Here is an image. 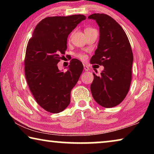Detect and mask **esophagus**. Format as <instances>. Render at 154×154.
Segmentation results:
<instances>
[{"mask_svg": "<svg viewBox=\"0 0 154 154\" xmlns=\"http://www.w3.org/2000/svg\"><path fill=\"white\" fill-rule=\"evenodd\" d=\"M83 69H84V70H85V71H90V68L89 67H88V66H87V65H83Z\"/></svg>", "mask_w": 154, "mask_h": 154, "instance_id": "34e87169", "label": "esophagus"}]
</instances>
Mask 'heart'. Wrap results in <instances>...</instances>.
<instances>
[{
	"label": "heart",
	"instance_id": "obj_1",
	"mask_svg": "<svg viewBox=\"0 0 154 154\" xmlns=\"http://www.w3.org/2000/svg\"><path fill=\"white\" fill-rule=\"evenodd\" d=\"M88 29H90V28H87L85 30H88ZM77 56H78V58H79L80 60H85L87 58V56L83 54H79L77 55Z\"/></svg>",
	"mask_w": 154,
	"mask_h": 154
}]
</instances>
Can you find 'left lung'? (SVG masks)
I'll return each instance as SVG.
<instances>
[{"label": "left lung", "instance_id": "obj_1", "mask_svg": "<svg viewBox=\"0 0 154 154\" xmlns=\"http://www.w3.org/2000/svg\"><path fill=\"white\" fill-rule=\"evenodd\" d=\"M88 18L96 21L100 30L98 48L90 63L104 66L100 75L93 73L91 92L98 105L113 107L124 100L130 89L133 62L131 46L126 32L113 18L103 14H94Z\"/></svg>", "mask_w": 154, "mask_h": 154}]
</instances>
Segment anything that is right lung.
<instances>
[{
  "label": "right lung",
  "instance_id": "add662e5",
  "mask_svg": "<svg viewBox=\"0 0 154 154\" xmlns=\"http://www.w3.org/2000/svg\"><path fill=\"white\" fill-rule=\"evenodd\" d=\"M85 19L80 14L45 17L36 25L28 41L26 79L36 103L50 113H60L69 106L71 90L83 71V64L75 58L66 72L60 71L57 64L67 49L68 36Z\"/></svg>",
  "mask_w": 154,
  "mask_h": 154
}]
</instances>
